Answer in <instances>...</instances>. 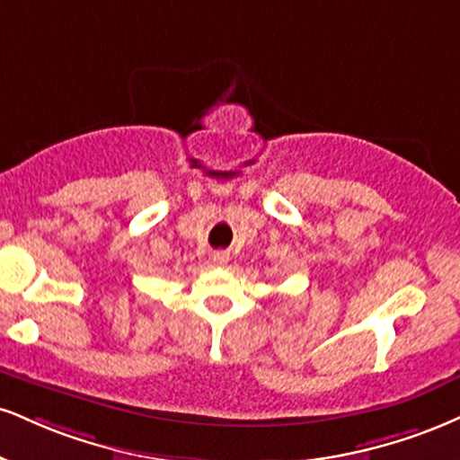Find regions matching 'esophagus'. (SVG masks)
Returning <instances> with one entry per match:
<instances>
[{"label": "esophagus", "instance_id": "1", "mask_svg": "<svg viewBox=\"0 0 460 460\" xmlns=\"http://www.w3.org/2000/svg\"><path fill=\"white\" fill-rule=\"evenodd\" d=\"M212 259H214L216 265H226V263H229V252L218 251V252L212 254Z\"/></svg>", "mask_w": 460, "mask_h": 460}]
</instances>
